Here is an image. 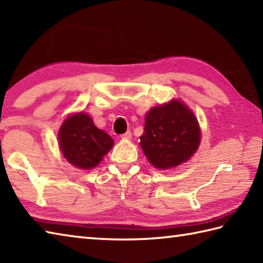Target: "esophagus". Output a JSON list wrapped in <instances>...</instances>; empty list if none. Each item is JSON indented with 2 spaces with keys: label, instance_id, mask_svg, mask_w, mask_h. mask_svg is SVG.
<instances>
[{
  "label": "esophagus",
  "instance_id": "esophagus-1",
  "mask_svg": "<svg viewBox=\"0 0 263 263\" xmlns=\"http://www.w3.org/2000/svg\"><path fill=\"white\" fill-rule=\"evenodd\" d=\"M121 137H122V138H126V140H130V138H132V133H130V130H128V132H126L125 134H122Z\"/></svg>",
  "mask_w": 263,
  "mask_h": 263
}]
</instances>
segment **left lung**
<instances>
[{
  "mask_svg": "<svg viewBox=\"0 0 263 263\" xmlns=\"http://www.w3.org/2000/svg\"><path fill=\"white\" fill-rule=\"evenodd\" d=\"M140 138L150 163L166 170L190 159L199 145L200 130L189 108L181 102L172 101L151 108Z\"/></svg>",
  "mask_w": 263,
  "mask_h": 263,
  "instance_id": "1",
  "label": "left lung"
}]
</instances>
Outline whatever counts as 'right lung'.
Instances as JSON below:
<instances>
[{"label": "right lung", "mask_w": 263, "mask_h": 263, "mask_svg": "<svg viewBox=\"0 0 263 263\" xmlns=\"http://www.w3.org/2000/svg\"><path fill=\"white\" fill-rule=\"evenodd\" d=\"M58 138L67 161L83 170L96 167L113 146L111 136L98 129L85 113L68 117L61 127Z\"/></svg>", "instance_id": "1"}]
</instances>
